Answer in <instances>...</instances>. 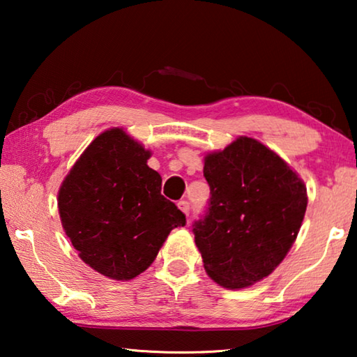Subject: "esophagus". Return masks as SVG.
<instances>
[{
    "label": "esophagus",
    "instance_id": "esophagus-1",
    "mask_svg": "<svg viewBox=\"0 0 357 357\" xmlns=\"http://www.w3.org/2000/svg\"><path fill=\"white\" fill-rule=\"evenodd\" d=\"M178 206H179V209L183 211V213L185 214V215H189V213H190V203L187 202V200H181L179 203H178Z\"/></svg>",
    "mask_w": 357,
    "mask_h": 357
}]
</instances>
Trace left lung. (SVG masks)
<instances>
[{"instance_id":"obj_1","label":"left lung","mask_w":357,"mask_h":357,"mask_svg":"<svg viewBox=\"0 0 357 357\" xmlns=\"http://www.w3.org/2000/svg\"><path fill=\"white\" fill-rule=\"evenodd\" d=\"M209 200L193 222L195 244L213 280L244 288L282 263L307 208L304 183L279 155L241 137L204 159Z\"/></svg>"}]
</instances>
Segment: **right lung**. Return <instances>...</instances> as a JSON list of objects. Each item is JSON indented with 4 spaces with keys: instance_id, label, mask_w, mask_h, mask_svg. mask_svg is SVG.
<instances>
[{
    "instance_id": "right-lung-1",
    "label": "right lung",
    "mask_w": 357,
    "mask_h": 357,
    "mask_svg": "<svg viewBox=\"0 0 357 357\" xmlns=\"http://www.w3.org/2000/svg\"><path fill=\"white\" fill-rule=\"evenodd\" d=\"M149 151L112 129L89 144L59 189L58 208L72 245L94 271L130 280L154 261L185 215L162 195Z\"/></svg>"
}]
</instances>
